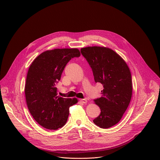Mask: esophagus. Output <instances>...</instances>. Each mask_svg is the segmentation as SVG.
Masks as SVG:
<instances>
[{"instance_id": "esophagus-1", "label": "esophagus", "mask_w": 160, "mask_h": 160, "mask_svg": "<svg viewBox=\"0 0 160 160\" xmlns=\"http://www.w3.org/2000/svg\"><path fill=\"white\" fill-rule=\"evenodd\" d=\"M79 100H80V102H82V103H84V104L87 102V99H80Z\"/></svg>"}]
</instances>
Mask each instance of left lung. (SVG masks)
I'll return each instance as SVG.
<instances>
[{"label": "left lung", "mask_w": 160, "mask_h": 160, "mask_svg": "<svg viewBox=\"0 0 160 160\" xmlns=\"http://www.w3.org/2000/svg\"><path fill=\"white\" fill-rule=\"evenodd\" d=\"M81 53L92 68L96 83L103 85L102 96L94 99L101 114L93 122L102 128L118 123L127 110L132 94V77L125 61L104 47L82 48Z\"/></svg>", "instance_id": "obj_1"}]
</instances>
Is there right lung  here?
Returning <instances> with one entry per match:
<instances>
[{
    "label": "right lung",
    "instance_id": "right-lung-1",
    "mask_svg": "<svg viewBox=\"0 0 160 160\" xmlns=\"http://www.w3.org/2000/svg\"><path fill=\"white\" fill-rule=\"evenodd\" d=\"M80 56L77 49H55L40 54L29 68L25 88L27 106L35 120L45 128L62 127L70 106L78 102L77 98L58 96L56 84L67 63Z\"/></svg>",
    "mask_w": 160,
    "mask_h": 160
}]
</instances>
